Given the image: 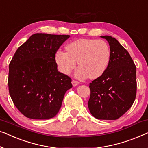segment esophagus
<instances>
[{"label":"esophagus","mask_w":148,"mask_h":148,"mask_svg":"<svg viewBox=\"0 0 148 148\" xmlns=\"http://www.w3.org/2000/svg\"><path fill=\"white\" fill-rule=\"evenodd\" d=\"M72 85H73V86H76L77 85L79 84V82H78V81H76V80H72Z\"/></svg>","instance_id":"esophagus-1"}]
</instances>
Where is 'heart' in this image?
I'll return each instance as SVG.
<instances>
[{
  "instance_id": "heart-1",
  "label": "heart",
  "mask_w": 148,
  "mask_h": 148,
  "mask_svg": "<svg viewBox=\"0 0 148 148\" xmlns=\"http://www.w3.org/2000/svg\"><path fill=\"white\" fill-rule=\"evenodd\" d=\"M66 51L58 49L54 56L58 69L68 75L78 66L74 76L78 79H95L102 76L109 65L110 48L106 41L101 39H79L66 45Z\"/></svg>"
}]
</instances>
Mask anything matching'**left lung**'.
I'll return each mask as SVG.
<instances>
[{
	"label": "left lung",
	"instance_id": "left-lung-1",
	"mask_svg": "<svg viewBox=\"0 0 148 148\" xmlns=\"http://www.w3.org/2000/svg\"><path fill=\"white\" fill-rule=\"evenodd\" d=\"M110 46V60L104 74L90 83L88 102L97 119L116 120L126 113L136 99V67L130 53L115 38L105 35Z\"/></svg>",
	"mask_w": 148,
	"mask_h": 148
}]
</instances>
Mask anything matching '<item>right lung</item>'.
I'll list each match as a JSON object with an SVG mask.
<instances>
[{
    "instance_id": "add662e5",
    "label": "right lung",
    "mask_w": 148,
    "mask_h": 148,
    "mask_svg": "<svg viewBox=\"0 0 148 148\" xmlns=\"http://www.w3.org/2000/svg\"><path fill=\"white\" fill-rule=\"evenodd\" d=\"M68 35L35 33L16 49L9 64V94L26 117L49 119L62 107L72 87L69 76L58 71L54 56Z\"/></svg>"
}]
</instances>
